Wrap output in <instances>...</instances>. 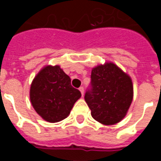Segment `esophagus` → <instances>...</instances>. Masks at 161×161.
<instances>
[{
    "instance_id": "esophagus-1",
    "label": "esophagus",
    "mask_w": 161,
    "mask_h": 161,
    "mask_svg": "<svg viewBox=\"0 0 161 161\" xmlns=\"http://www.w3.org/2000/svg\"><path fill=\"white\" fill-rule=\"evenodd\" d=\"M79 91H80L81 94H82V96H84V87H80L79 88Z\"/></svg>"
}]
</instances>
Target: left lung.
Returning a JSON list of instances; mask_svg holds the SVG:
<instances>
[{
	"label": "left lung",
	"mask_w": 161,
	"mask_h": 161,
	"mask_svg": "<svg viewBox=\"0 0 161 161\" xmlns=\"http://www.w3.org/2000/svg\"><path fill=\"white\" fill-rule=\"evenodd\" d=\"M91 89L84 99L91 116L103 125H114L124 118L134 97L131 77L112 62L91 70Z\"/></svg>",
	"instance_id": "8db88e82"
}]
</instances>
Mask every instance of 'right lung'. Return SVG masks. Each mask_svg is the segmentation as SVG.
Instances as JSON below:
<instances>
[{"mask_svg":"<svg viewBox=\"0 0 161 161\" xmlns=\"http://www.w3.org/2000/svg\"><path fill=\"white\" fill-rule=\"evenodd\" d=\"M81 92L70 84V77L59 65H46L30 87V101L35 111L48 122H58L70 115Z\"/></svg>","mask_w":161,"mask_h":161,"instance_id":"obj_1","label":"right lung"}]
</instances>
